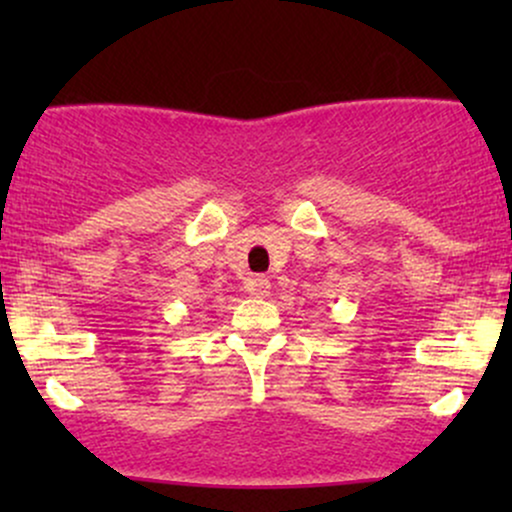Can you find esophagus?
<instances>
[{"instance_id":"obj_1","label":"esophagus","mask_w":512,"mask_h":512,"mask_svg":"<svg viewBox=\"0 0 512 512\" xmlns=\"http://www.w3.org/2000/svg\"><path fill=\"white\" fill-rule=\"evenodd\" d=\"M269 291H272V284H269V279H267V276L257 274L255 279L250 281V293H252V296H257V298H264V296H269Z\"/></svg>"}]
</instances>
